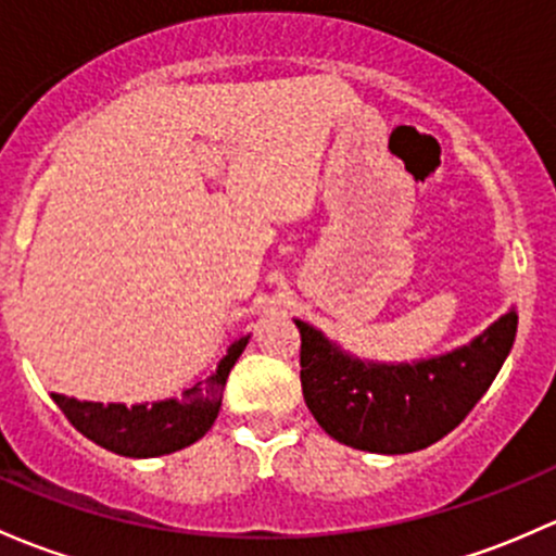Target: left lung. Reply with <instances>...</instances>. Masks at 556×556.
Instances as JSON below:
<instances>
[{
    "label": "left lung",
    "instance_id": "8db88e82",
    "mask_svg": "<svg viewBox=\"0 0 556 556\" xmlns=\"http://www.w3.org/2000/svg\"><path fill=\"white\" fill-rule=\"evenodd\" d=\"M301 330L303 400L332 440L402 455L434 445L482 400L517 336V308L464 346L413 362H372L343 352L319 327Z\"/></svg>",
    "mask_w": 556,
    "mask_h": 556
}]
</instances>
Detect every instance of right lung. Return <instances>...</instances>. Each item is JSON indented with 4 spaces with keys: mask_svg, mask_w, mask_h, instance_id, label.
<instances>
[{
    "mask_svg": "<svg viewBox=\"0 0 556 556\" xmlns=\"http://www.w3.org/2000/svg\"><path fill=\"white\" fill-rule=\"evenodd\" d=\"M248 336L233 338L220 356L218 367L204 381L186 389L180 396H167L156 402H136L127 407L125 402H90L77 396L55 394L52 400L61 407L72 426L96 445L111 450L127 458H156V455L175 453L194 445L210 431L220 410L224 386L233 362L244 352Z\"/></svg>",
    "mask_w": 556,
    "mask_h": 556,
    "instance_id": "obj_1",
    "label": "right lung"
}]
</instances>
